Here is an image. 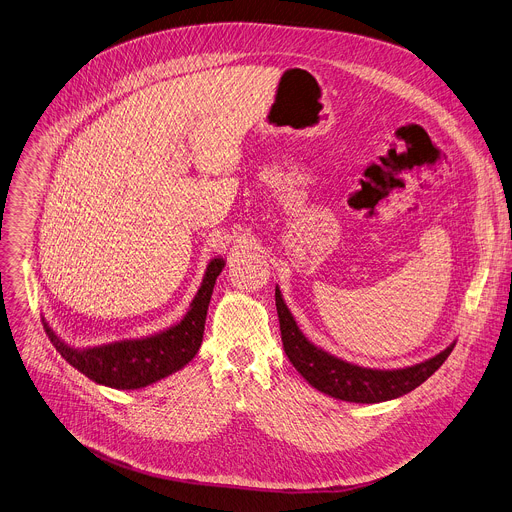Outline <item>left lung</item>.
<instances>
[{
    "label": "left lung",
    "mask_w": 512,
    "mask_h": 512,
    "mask_svg": "<svg viewBox=\"0 0 512 512\" xmlns=\"http://www.w3.org/2000/svg\"><path fill=\"white\" fill-rule=\"evenodd\" d=\"M275 306L277 316H280L284 351L292 365L300 371V376L318 392L345 402L376 404L400 398L421 386L425 380H429L455 347L453 341L435 357L400 369L363 367L349 363L337 355H331L329 351H324L316 347L312 341H308L306 335L300 331L294 314L286 306L282 290L277 286Z\"/></svg>",
    "instance_id": "1"
}]
</instances>
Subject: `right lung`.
<instances>
[{
    "label": "right lung",
    "mask_w": 512,
    "mask_h": 512,
    "mask_svg": "<svg viewBox=\"0 0 512 512\" xmlns=\"http://www.w3.org/2000/svg\"><path fill=\"white\" fill-rule=\"evenodd\" d=\"M224 265L226 261L222 257L208 261L202 284L188 312L183 314L179 322L159 333L138 339L112 341L96 347H73L65 343L42 316L44 331L61 357L96 384L116 390L147 388L175 374L196 357L202 345L212 290Z\"/></svg>",
    "instance_id": "right-lung-1"
}]
</instances>
